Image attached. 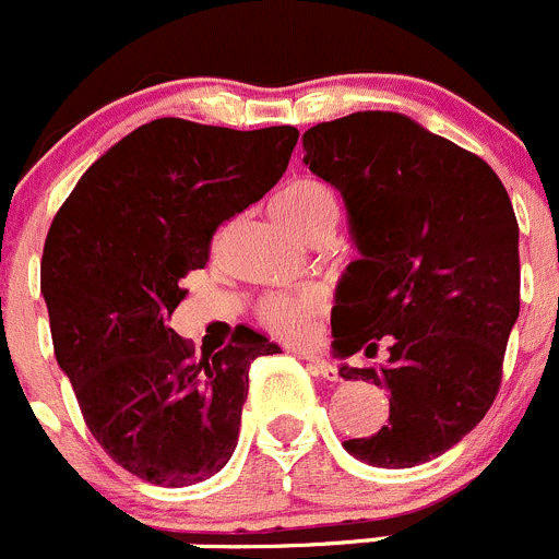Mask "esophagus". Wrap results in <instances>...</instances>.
<instances>
[{"label": "esophagus", "mask_w": 559, "mask_h": 559, "mask_svg": "<svg viewBox=\"0 0 559 559\" xmlns=\"http://www.w3.org/2000/svg\"><path fill=\"white\" fill-rule=\"evenodd\" d=\"M305 360H307V366L313 368L316 373H321V377H324V380H330V382H337V380H341V373H337V368L332 366V362H326L324 357L305 355Z\"/></svg>", "instance_id": "obj_1"}]
</instances>
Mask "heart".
I'll list each match as a JSON object with an SVG mask.
<instances>
[{"instance_id": "b5f03b06", "label": "heart", "mask_w": 559, "mask_h": 559, "mask_svg": "<svg viewBox=\"0 0 559 559\" xmlns=\"http://www.w3.org/2000/svg\"><path fill=\"white\" fill-rule=\"evenodd\" d=\"M276 218L305 240H326L337 227L341 218V204H337L335 193L310 177H296L285 182L276 191L274 202ZM326 296L324 288L310 285L296 294H276L263 299L258 307V321L263 330L271 335L285 337V341H305L310 332L316 330V321L326 310Z\"/></svg>"}]
</instances>
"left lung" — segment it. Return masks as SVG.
Returning <instances> with one entry per match:
<instances>
[{
  "label": "left lung",
  "mask_w": 559,
  "mask_h": 559,
  "mask_svg": "<svg viewBox=\"0 0 559 559\" xmlns=\"http://www.w3.org/2000/svg\"><path fill=\"white\" fill-rule=\"evenodd\" d=\"M305 163L341 191L362 258L337 285L332 349L382 366L343 380L391 391V416L346 452L380 468L438 457L485 418L519 319V222L493 168L399 112L305 132Z\"/></svg>",
  "instance_id": "8db88e82"
}]
</instances>
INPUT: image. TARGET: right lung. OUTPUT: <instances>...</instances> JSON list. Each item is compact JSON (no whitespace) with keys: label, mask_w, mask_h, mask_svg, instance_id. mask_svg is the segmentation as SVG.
Here are the masks:
<instances>
[{"label":"right lung","mask_w":559,"mask_h":559,"mask_svg":"<svg viewBox=\"0 0 559 559\" xmlns=\"http://www.w3.org/2000/svg\"><path fill=\"white\" fill-rule=\"evenodd\" d=\"M296 127L157 119L121 138L60 204L40 258L55 357L107 457L152 485L202 483L238 443L249 366L280 346L249 326L193 355L168 326L224 222L285 174Z\"/></svg>","instance_id":"1"}]
</instances>
